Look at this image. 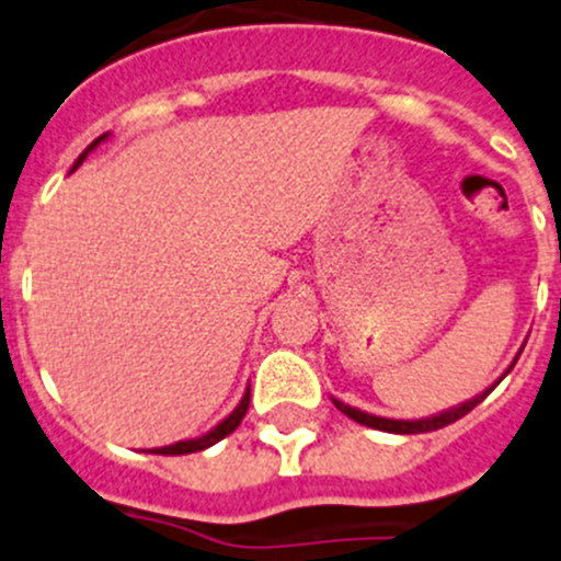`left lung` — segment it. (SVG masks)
Segmentation results:
<instances>
[{
    "mask_svg": "<svg viewBox=\"0 0 561 561\" xmlns=\"http://www.w3.org/2000/svg\"><path fill=\"white\" fill-rule=\"evenodd\" d=\"M517 357H520V354H517ZM517 357L512 359V365H510V368H506V374H510V370L515 368ZM504 376H501V379H504ZM499 381H495V385H499ZM495 385L486 387L484 392L473 396V399H470V401H462V404L451 407V410H443V412H437V415H428V417H417V421H396V417L370 415V412L357 410V407H348V404H343V401H337V399H332V401H334V407H337V410L343 412V415H348V417H352V421L363 423V426L379 428V432H390V434H421V432H434V428H443V426H448V423L459 421V417H462V415H468V412L473 410L476 404H481V401H484L486 396H490V392L495 390Z\"/></svg>",
    "mask_w": 561,
    "mask_h": 561,
    "instance_id": "obj_1",
    "label": "left lung"
}]
</instances>
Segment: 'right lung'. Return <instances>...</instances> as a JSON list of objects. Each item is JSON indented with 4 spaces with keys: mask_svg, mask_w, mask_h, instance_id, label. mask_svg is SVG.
I'll list each match as a JSON object with an SVG mask.
<instances>
[{
    "mask_svg": "<svg viewBox=\"0 0 561 561\" xmlns=\"http://www.w3.org/2000/svg\"><path fill=\"white\" fill-rule=\"evenodd\" d=\"M110 138V133H104V135H99L96 140H93L91 146H88L85 151H82L80 157H77V162L75 165H71V171H77L82 165V162H85V157L91 154L93 149H96L99 144H104V140ZM249 396H251V390L249 387H245V392H243V399H240V404L234 407L232 412H229L227 417H224L221 423H218V426H213L209 428L207 434H202V437H196V439H180V443H174V446H165V448H157L154 454H162V457H180V454H193V451H204V448H209V446H216L218 439H224L227 437V434H232L234 428L240 426V421H243V415H245V410H249Z\"/></svg>",
    "mask_w": 561,
    "mask_h": 561,
    "instance_id": "obj_1",
    "label": "right lung"
}]
</instances>
